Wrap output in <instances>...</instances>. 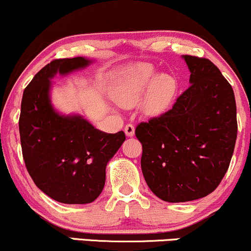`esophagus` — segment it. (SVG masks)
Here are the masks:
<instances>
[{
    "label": "esophagus",
    "instance_id": "obj_1",
    "mask_svg": "<svg viewBox=\"0 0 251 251\" xmlns=\"http://www.w3.org/2000/svg\"><path fill=\"white\" fill-rule=\"evenodd\" d=\"M124 129H125V133L127 137H132V135L134 134V126L132 125V124H127Z\"/></svg>",
    "mask_w": 251,
    "mask_h": 251
}]
</instances>
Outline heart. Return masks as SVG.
<instances>
[{
  "label": "heart",
  "mask_w": 251,
  "mask_h": 251,
  "mask_svg": "<svg viewBox=\"0 0 251 251\" xmlns=\"http://www.w3.org/2000/svg\"><path fill=\"white\" fill-rule=\"evenodd\" d=\"M177 92V81L170 74H157L150 63L129 66L118 74L112 85V97L120 106L132 107L146 94L144 109L148 114L163 113L171 105Z\"/></svg>",
  "instance_id": "heart-1"
}]
</instances>
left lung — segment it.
<instances>
[{
    "label": "left lung",
    "instance_id": "8db88e82",
    "mask_svg": "<svg viewBox=\"0 0 251 251\" xmlns=\"http://www.w3.org/2000/svg\"><path fill=\"white\" fill-rule=\"evenodd\" d=\"M189 88L171 109L138 124L142 170L160 200H200L220 185L237 138L235 94L217 66L205 57L184 55Z\"/></svg>",
    "mask_w": 251,
    "mask_h": 251
}]
</instances>
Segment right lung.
Wrapping results in <instances>:
<instances>
[{
  "instance_id": "obj_1",
  "label": "right lung",
  "mask_w": 251,
  "mask_h": 251,
  "mask_svg": "<svg viewBox=\"0 0 251 251\" xmlns=\"http://www.w3.org/2000/svg\"><path fill=\"white\" fill-rule=\"evenodd\" d=\"M91 61L55 59L37 72L24 92L19 120L22 155L35 185L54 201L87 204L101 194L106 165L126 137L105 133L80 116H60L50 100V77L67 74Z\"/></svg>"
}]
</instances>
